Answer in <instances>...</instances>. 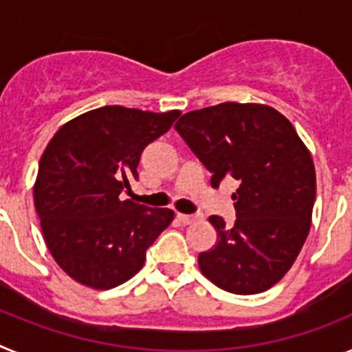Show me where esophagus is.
Here are the masks:
<instances>
[{"label":"esophagus","mask_w":352,"mask_h":352,"mask_svg":"<svg viewBox=\"0 0 352 352\" xmlns=\"http://www.w3.org/2000/svg\"><path fill=\"white\" fill-rule=\"evenodd\" d=\"M178 220L185 226H190V223L197 222V220H203V214L201 213H192V214H185V213H178Z\"/></svg>","instance_id":"obj_1"}]
</instances>
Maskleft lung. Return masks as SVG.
<instances>
[{
	"instance_id": "1",
	"label": "left lung",
	"mask_w": 352,
	"mask_h": 352,
	"mask_svg": "<svg viewBox=\"0 0 352 352\" xmlns=\"http://www.w3.org/2000/svg\"><path fill=\"white\" fill-rule=\"evenodd\" d=\"M174 129L211 173V185L226 176L239 182L234 226L210 217L219 241L199 254V268L227 292L266 291L289 272L309 236L316 201L309 149L268 105L226 102L183 114Z\"/></svg>"
}]
</instances>
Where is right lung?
Wrapping results in <instances>:
<instances>
[{
	"label": "right lung",
	"instance_id": "right-lung-1",
	"mask_svg": "<svg viewBox=\"0 0 352 352\" xmlns=\"http://www.w3.org/2000/svg\"><path fill=\"white\" fill-rule=\"evenodd\" d=\"M179 111L105 105L56 132L40 158L35 208L47 248L74 280L111 289L132 278L146 250L174 219L169 208L121 201L138 179L141 153Z\"/></svg>",
	"mask_w": 352,
	"mask_h": 352
}]
</instances>
